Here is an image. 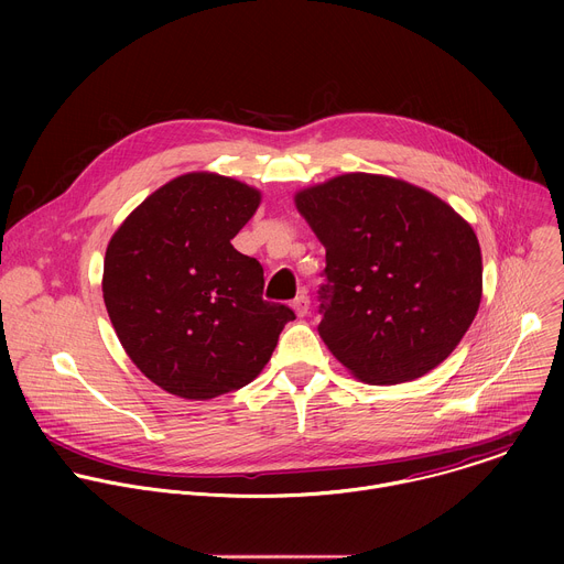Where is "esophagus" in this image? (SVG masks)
I'll return each instance as SVG.
<instances>
[{
    "instance_id": "1",
    "label": "esophagus",
    "mask_w": 564,
    "mask_h": 564,
    "mask_svg": "<svg viewBox=\"0 0 564 564\" xmlns=\"http://www.w3.org/2000/svg\"><path fill=\"white\" fill-rule=\"evenodd\" d=\"M292 307H294L296 316H305V314H307V310H310V296H307L305 292H299V294H296V299L292 301Z\"/></svg>"
}]
</instances>
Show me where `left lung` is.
I'll use <instances>...</instances> for the list:
<instances>
[{
  "instance_id": "obj_1",
  "label": "left lung",
  "mask_w": 564,
  "mask_h": 564,
  "mask_svg": "<svg viewBox=\"0 0 564 564\" xmlns=\"http://www.w3.org/2000/svg\"><path fill=\"white\" fill-rule=\"evenodd\" d=\"M326 248L318 335L366 383L413 381L470 328L481 299L473 227L406 181L344 174L294 196Z\"/></svg>"
}]
</instances>
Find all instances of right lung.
Listing matches in <instances>:
<instances>
[{
  "instance_id": "obj_1",
  "label": "right lung",
  "mask_w": 564,
  "mask_h": 564,
  "mask_svg": "<svg viewBox=\"0 0 564 564\" xmlns=\"http://www.w3.org/2000/svg\"><path fill=\"white\" fill-rule=\"evenodd\" d=\"M261 192L209 172L144 198L111 236L102 294L116 335L155 386L212 399L248 386L294 312L263 301V268L231 238Z\"/></svg>"
}]
</instances>
